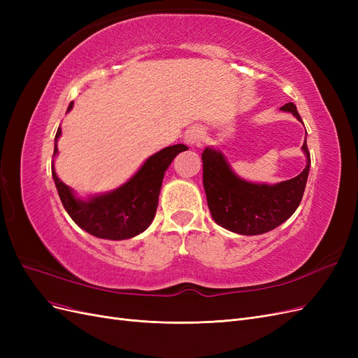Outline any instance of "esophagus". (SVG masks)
<instances>
[{
  "mask_svg": "<svg viewBox=\"0 0 358 358\" xmlns=\"http://www.w3.org/2000/svg\"><path fill=\"white\" fill-rule=\"evenodd\" d=\"M185 142L189 146H200L201 145V131L199 128H191L185 134Z\"/></svg>",
  "mask_w": 358,
  "mask_h": 358,
  "instance_id": "esophagus-1",
  "label": "esophagus"
}]
</instances>
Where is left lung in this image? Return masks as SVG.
Wrapping results in <instances>:
<instances>
[{
    "instance_id": "8db88e82",
    "label": "left lung",
    "mask_w": 358,
    "mask_h": 358,
    "mask_svg": "<svg viewBox=\"0 0 358 358\" xmlns=\"http://www.w3.org/2000/svg\"><path fill=\"white\" fill-rule=\"evenodd\" d=\"M280 110L292 113L301 122L294 103H287ZM301 150L306 166L300 175L268 185L237 176L220 149L206 148L201 154L203 187L213 221L243 236L263 234L284 224L299 208L306 188L310 169L306 137Z\"/></svg>"
}]
</instances>
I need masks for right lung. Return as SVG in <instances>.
Returning <instances> with one entry per match:
<instances>
[{"label": "right lung", "instance_id": "obj_1", "mask_svg": "<svg viewBox=\"0 0 358 358\" xmlns=\"http://www.w3.org/2000/svg\"><path fill=\"white\" fill-rule=\"evenodd\" d=\"M70 103L67 112L73 109ZM62 131L58 128L55 136L53 157L58 155V138ZM188 148L173 145L150 155L134 175L121 187L104 194H95L86 199L64 183L52 162V178L55 180L64 209L82 230L99 239L125 241L143 233L152 224L158 208V197L164 179V173L175 157Z\"/></svg>", "mask_w": 358, "mask_h": 358}]
</instances>
